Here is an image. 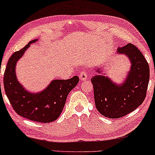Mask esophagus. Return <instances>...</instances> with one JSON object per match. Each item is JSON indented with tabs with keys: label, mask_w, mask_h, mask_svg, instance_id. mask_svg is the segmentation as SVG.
Segmentation results:
<instances>
[{
	"label": "esophagus",
	"mask_w": 155,
	"mask_h": 155,
	"mask_svg": "<svg viewBox=\"0 0 155 155\" xmlns=\"http://www.w3.org/2000/svg\"><path fill=\"white\" fill-rule=\"evenodd\" d=\"M87 74L86 73L85 71H82L79 74V78L81 80H83V81H85V80L87 79Z\"/></svg>",
	"instance_id": "obj_1"
}]
</instances>
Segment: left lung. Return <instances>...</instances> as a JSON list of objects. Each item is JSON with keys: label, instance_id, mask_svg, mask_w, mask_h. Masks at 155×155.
I'll return each mask as SVG.
<instances>
[{"label": "left lung", "instance_id": "obj_1", "mask_svg": "<svg viewBox=\"0 0 155 155\" xmlns=\"http://www.w3.org/2000/svg\"><path fill=\"white\" fill-rule=\"evenodd\" d=\"M117 52L127 56L132 64L125 81L117 84L99 74L91 79L96 107L101 114L111 119L121 118L142 104L150 80V66L137 47L128 44L119 47ZM96 71L101 72L99 68Z\"/></svg>", "mask_w": 155, "mask_h": 155}]
</instances>
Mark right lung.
<instances>
[{"label": "right lung", "mask_w": 155, "mask_h": 155, "mask_svg": "<svg viewBox=\"0 0 155 155\" xmlns=\"http://www.w3.org/2000/svg\"><path fill=\"white\" fill-rule=\"evenodd\" d=\"M38 41H31L24 48L13 53L6 65L3 84L5 94L15 112L29 120L48 123L56 120L60 116L70 91L77 85L79 79L74 76L70 79H55L44 90L32 93L23 87L15 75L17 61L30 44Z\"/></svg>", "instance_id": "add662e5"}]
</instances>
